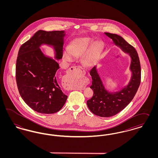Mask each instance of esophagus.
I'll return each mask as SVG.
<instances>
[{"mask_svg":"<svg viewBox=\"0 0 158 158\" xmlns=\"http://www.w3.org/2000/svg\"><path fill=\"white\" fill-rule=\"evenodd\" d=\"M77 69H78V68H77L76 66H73V67H72L69 69H68V74L64 77V81L66 83V89H67L68 90L75 89L76 88L82 89L85 88V86L88 83L86 80H85L84 81H83L82 83H81L80 84V85H79L77 86L74 85L72 83L73 81V73Z\"/></svg>","mask_w":158,"mask_h":158,"instance_id":"1","label":"esophagus"}]
</instances>
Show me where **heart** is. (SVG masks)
Wrapping results in <instances>:
<instances>
[{
    "mask_svg": "<svg viewBox=\"0 0 158 158\" xmlns=\"http://www.w3.org/2000/svg\"><path fill=\"white\" fill-rule=\"evenodd\" d=\"M89 37L77 38L70 42L69 50L63 52V58L69 62L74 57H81V63L86 68L94 66L102 53L104 45L100 41H95Z\"/></svg>",
    "mask_w": 158,
    "mask_h": 158,
    "instance_id": "obj_1",
    "label": "heart"
}]
</instances>
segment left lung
Wrapping results in <instances>:
<instances>
[{
	"instance_id": "8db88e82",
	"label": "left lung",
	"mask_w": 158,
	"mask_h": 158,
	"mask_svg": "<svg viewBox=\"0 0 158 158\" xmlns=\"http://www.w3.org/2000/svg\"><path fill=\"white\" fill-rule=\"evenodd\" d=\"M104 34L112 39L113 43L124 53H127L131 59L129 68L131 73L130 79L127 85L116 92H110L105 88L97 66L90 70L92 82L90 88L94 91V95L87 101L88 107L96 115L109 117L120 113L135 96L140 83L141 68L138 54L132 45L117 34L108 32Z\"/></svg>"
}]
</instances>
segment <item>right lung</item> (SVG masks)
I'll return each mask as SVG.
<instances>
[{
  "label": "right lung",
  "mask_w": 158,
  "mask_h": 158,
  "mask_svg": "<svg viewBox=\"0 0 158 158\" xmlns=\"http://www.w3.org/2000/svg\"><path fill=\"white\" fill-rule=\"evenodd\" d=\"M64 31H38L23 44L18 52L16 80L19 92L25 102L33 110L53 114L62 108L68 96L61 89L56 73L60 68L56 60L63 57ZM52 47L55 60L45 55L40 47Z\"/></svg>",
  "instance_id": "right-lung-1"
}]
</instances>
